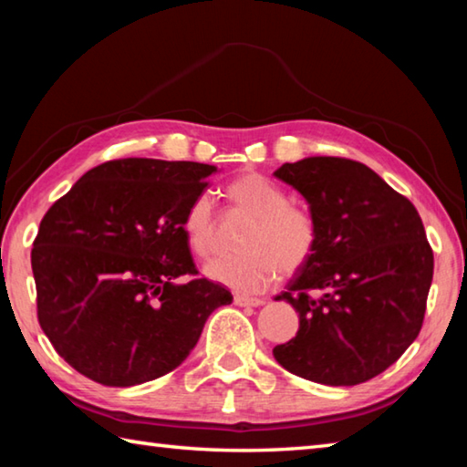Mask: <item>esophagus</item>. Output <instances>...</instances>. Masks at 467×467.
Listing matches in <instances>:
<instances>
[{
	"mask_svg": "<svg viewBox=\"0 0 467 467\" xmlns=\"http://www.w3.org/2000/svg\"><path fill=\"white\" fill-rule=\"evenodd\" d=\"M265 303L264 298H257V296H247V295H236L234 296V305L239 306H262Z\"/></svg>",
	"mask_w": 467,
	"mask_h": 467,
	"instance_id": "1",
	"label": "esophagus"
}]
</instances>
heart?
Here are the masks:
<instances>
[{
	"instance_id": "obj_1",
	"label": "heart",
	"mask_w": 467,
	"mask_h": 467,
	"mask_svg": "<svg viewBox=\"0 0 467 467\" xmlns=\"http://www.w3.org/2000/svg\"><path fill=\"white\" fill-rule=\"evenodd\" d=\"M224 195L236 210L251 216L241 236V253L205 267L212 280L241 292H255L275 280L295 275L311 262L317 249V224L300 205L288 203V193L257 171L236 175ZM187 247L195 257L208 259L216 251V214L208 195H197L183 216Z\"/></svg>"
}]
</instances>
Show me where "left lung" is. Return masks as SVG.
<instances>
[{
    "label": "left lung",
    "mask_w": 467,
    "mask_h": 467,
    "mask_svg": "<svg viewBox=\"0 0 467 467\" xmlns=\"http://www.w3.org/2000/svg\"><path fill=\"white\" fill-rule=\"evenodd\" d=\"M274 175L309 202L317 224L311 262L275 296L298 311V331L274 358L315 383H365L420 334L434 267L422 220L350 158H305Z\"/></svg>",
    "instance_id": "obj_1"
}]
</instances>
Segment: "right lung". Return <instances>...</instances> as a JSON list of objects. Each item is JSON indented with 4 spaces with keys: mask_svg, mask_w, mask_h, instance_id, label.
<instances>
[{
    "mask_svg": "<svg viewBox=\"0 0 467 467\" xmlns=\"http://www.w3.org/2000/svg\"><path fill=\"white\" fill-rule=\"evenodd\" d=\"M214 171L109 161L47 210L30 253L36 315L78 373L109 387L167 375L193 350L212 311L233 303L197 272L181 228Z\"/></svg>",
    "mask_w": 467,
    "mask_h": 467,
    "instance_id": "obj_1",
    "label": "right lung"
}]
</instances>
